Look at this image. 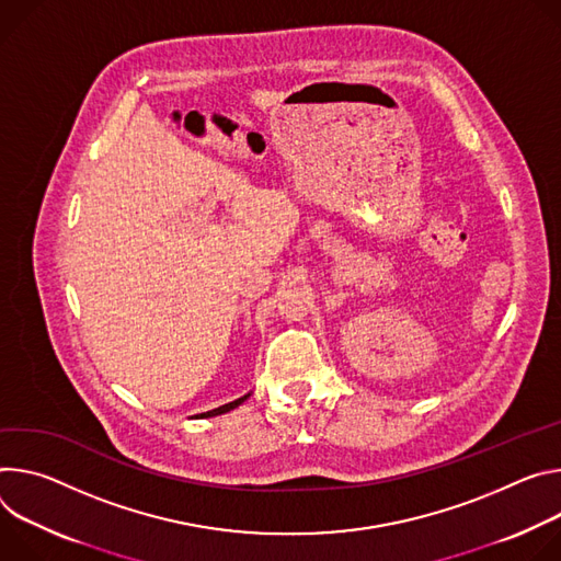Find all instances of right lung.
I'll return each mask as SVG.
<instances>
[{
    "label": "right lung",
    "mask_w": 561,
    "mask_h": 561,
    "mask_svg": "<svg viewBox=\"0 0 561 561\" xmlns=\"http://www.w3.org/2000/svg\"><path fill=\"white\" fill-rule=\"evenodd\" d=\"M249 394H252V392H249ZM249 394H244V397H240V399H236V401H231V403H225V405H220V408H214V410H209V412H201V414H196V419H207V416L225 414V412H229V410L238 408L240 403H244V401L249 399ZM192 419H194V416H192Z\"/></svg>",
    "instance_id": "1"
}]
</instances>
